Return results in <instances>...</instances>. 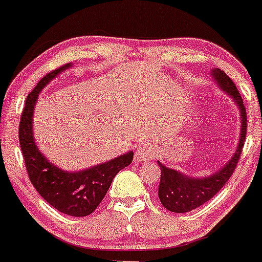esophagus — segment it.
Masks as SVG:
<instances>
[{
    "instance_id": "34e87169",
    "label": "esophagus",
    "mask_w": 262,
    "mask_h": 262,
    "mask_svg": "<svg viewBox=\"0 0 262 262\" xmlns=\"http://www.w3.org/2000/svg\"><path fill=\"white\" fill-rule=\"evenodd\" d=\"M155 154H157V151H155L154 146L149 144H142L137 148L136 160H138V162H145V160L153 159Z\"/></svg>"
}]
</instances>
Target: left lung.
Masks as SVG:
<instances>
[{
	"label": "left lung",
	"mask_w": 262,
	"mask_h": 262,
	"mask_svg": "<svg viewBox=\"0 0 262 262\" xmlns=\"http://www.w3.org/2000/svg\"><path fill=\"white\" fill-rule=\"evenodd\" d=\"M212 77L217 82L219 87L229 93L232 97L234 102L238 105L241 113V134L238 148L235 151L234 157L230 162L216 171L215 174L208 178L198 179L183 175L179 171L169 169L159 163L162 175H160L159 184V199L163 206L173 212H188L199 208L214 198L220 191V189L228 183L235 171L238 160H240L241 151H243L244 143L246 139V126H248V117H246V109L244 105L243 98L238 93L236 85L231 78L224 71L215 68L212 70Z\"/></svg>",
	"instance_id": "left-lung-1"
}]
</instances>
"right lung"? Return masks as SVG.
Listing matches in <instances>:
<instances>
[{"mask_svg":"<svg viewBox=\"0 0 262 262\" xmlns=\"http://www.w3.org/2000/svg\"><path fill=\"white\" fill-rule=\"evenodd\" d=\"M71 64L46 74L27 96L18 126L19 145L28 178L38 194L58 211L70 216H87L104 199L114 177L133 162V151L91 169L67 173L51 164L37 149L32 136V116L39 92Z\"/></svg>","mask_w":262,"mask_h":262,"instance_id":"obj_1","label":"right lung"}]
</instances>
